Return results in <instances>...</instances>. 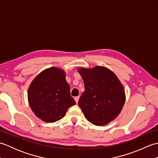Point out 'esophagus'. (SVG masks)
<instances>
[{
  "mask_svg": "<svg viewBox=\"0 0 158 158\" xmlns=\"http://www.w3.org/2000/svg\"><path fill=\"white\" fill-rule=\"evenodd\" d=\"M79 96L75 97V102H76L77 104V102H78V101H79Z\"/></svg>",
  "mask_w": 158,
  "mask_h": 158,
  "instance_id": "esophagus-1",
  "label": "esophagus"
}]
</instances>
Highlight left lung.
Masks as SVG:
<instances>
[{
    "label": "left lung",
    "mask_w": 158,
    "mask_h": 158,
    "mask_svg": "<svg viewBox=\"0 0 158 158\" xmlns=\"http://www.w3.org/2000/svg\"><path fill=\"white\" fill-rule=\"evenodd\" d=\"M85 91L78 105L86 119L96 126L106 125L115 119L125 103V92L117 76L106 67L79 69Z\"/></svg>",
    "instance_id": "8db88e82"
}]
</instances>
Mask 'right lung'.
I'll return each mask as SVG.
<instances>
[{
    "label": "right lung",
    "mask_w": 158,
    "mask_h": 158,
    "mask_svg": "<svg viewBox=\"0 0 158 158\" xmlns=\"http://www.w3.org/2000/svg\"><path fill=\"white\" fill-rule=\"evenodd\" d=\"M28 98L36 116L49 123L61 119L76 104L64 71L56 67L44 70L35 77L28 88Z\"/></svg>",
    "instance_id": "1"
}]
</instances>
